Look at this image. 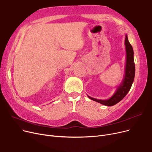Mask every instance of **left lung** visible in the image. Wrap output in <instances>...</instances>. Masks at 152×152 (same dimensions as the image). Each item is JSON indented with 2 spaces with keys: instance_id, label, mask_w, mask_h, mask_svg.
Returning <instances> with one entry per match:
<instances>
[{
  "instance_id": "8db88e82",
  "label": "left lung",
  "mask_w": 152,
  "mask_h": 152,
  "mask_svg": "<svg viewBox=\"0 0 152 152\" xmlns=\"http://www.w3.org/2000/svg\"><path fill=\"white\" fill-rule=\"evenodd\" d=\"M125 48H126V65H125V73L123 79V81L119 84L115 92L108 99L100 100L92 98L87 95V96L91 100L101 103L105 106H113L116 103L120 102L129 92L131 89L132 84L134 82L135 76V64L134 61V51L132 47L129 42L127 34L125 36Z\"/></svg>"
}]
</instances>
